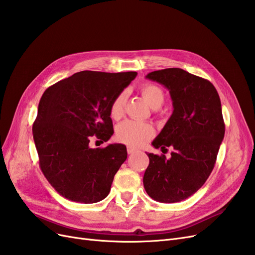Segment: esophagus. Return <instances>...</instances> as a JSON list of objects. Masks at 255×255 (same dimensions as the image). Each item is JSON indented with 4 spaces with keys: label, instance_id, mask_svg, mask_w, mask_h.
Listing matches in <instances>:
<instances>
[{
    "label": "esophagus",
    "instance_id": "34e87169",
    "mask_svg": "<svg viewBox=\"0 0 255 255\" xmlns=\"http://www.w3.org/2000/svg\"><path fill=\"white\" fill-rule=\"evenodd\" d=\"M136 152V150L134 148H132V146H128V154H134Z\"/></svg>",
    "mask_w": 255,
    "mask_h": 255
}]
</instances>
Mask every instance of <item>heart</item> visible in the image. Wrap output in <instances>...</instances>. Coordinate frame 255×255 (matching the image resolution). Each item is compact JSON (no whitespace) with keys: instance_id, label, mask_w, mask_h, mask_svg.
<instances>
[{"instance_id":"heart-1","label":"heart","mask_w":255,"mask_h":255,"mask_svg":"<svg viewBox=\"0 0 255 255\" xmlns=\"http://www.w3.org/2000/svg\"><path fill=\"white\" fill-rule=\"evenodd\" d=\"M140 92L144 100L152 109L157 110L165 102V94L163 89L153 84H144L140 88ZM126 94L121 92L116 97L111 104V117L114 120H119L125 114ZM154 134L153 128L148 123L136 122L132 120H127L117 128V139L123 143L140 146L146 140L150 139Z\"/></svg>"}]
</instances>
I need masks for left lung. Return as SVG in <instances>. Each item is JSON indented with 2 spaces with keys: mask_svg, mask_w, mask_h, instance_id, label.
I'll return each instance as SVG.
<instances>
[{
  "mask_svg": "<svg viewBox=\"0 0 255 255\" xmlns=\"http://www.w3.org/2000/svg\"><path fill=\"white\" fill-rule=\"evenodd\" d=\"M169 90L173 112L157 137L155 149L172 146L171 157L146 153L150 163L144 189L161 203L180 202L203 186L214 169L225 137V122L217 90L207 80L180 68L146 74Z\"/></svg>",
  "mask_w": 255,
  "mask_h": 255,
  "instance_id": "left-lung-1",
  "label": "left lung"
}]
</instances>
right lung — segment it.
Instances as JSON below:
<instances>
[{"label": "right lung", "instance_id": "1", "mask_svg": "<svg viewBox=\"0 0 255 255\" xmlns=\"http://www.w3.org/2000/svg\"><path fill=\"white\" fill-rule=\"evenodd\" d=\"M136 75L81 71L44 91L33 137L41 171L60 196L85 204L109 196L114 176L128 157L127 146L92 149L90 138L96 135L103 142L112 137L111 104Z\"/></svg>", "mask_w": 255, "mask_h": 255}]
</instances>
